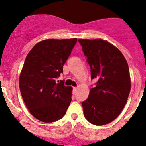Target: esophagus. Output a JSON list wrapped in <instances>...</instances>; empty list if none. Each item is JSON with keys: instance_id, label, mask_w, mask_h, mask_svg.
Segmentation results:
<instances>
[{"instance_id": "34e87169", "label": "esophagus", "mask_w": 146, "mask_h": 146, "mask_svg": "<svg viewBox=\"0 0 146 146\" xmlns=\"http://www.w3.org/2000/svg\"><path fill=\"white\" fill-rule=\"evenodd\" d=\"M77 88L76 87H74L73 88V94H75L76 93V91H77Z\"/></svg>"}]
</instances>
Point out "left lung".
<instances>
[{"mask_svg": "<svg viewBox=\"0 0 146 146\" xmlns=\"http://www.w3.org/2000/svg\"><path fill=\"white\" fill-rule=\"evenodd\" d=\"M91 79H96L88 97L82 102L83 114L94 125L114 121L124 108L131 89L129 69L123 54L102 39H79Z\"/></svg>", "mask_w": 146, "mask_h": 146, "instance_id": "left-lung-1", "label": "left lung"}]
</instances>
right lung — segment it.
I'll return each mask as SVG.
<instances>
[{
    "label": "right lung",
    "instance_id": "1",
    "mask_svg": "<svg viewBox=\"0 0 146 146\" xmlns=\"http://www.w3.org/2000/svg\"><path fill=\"white\" fill-rule=\"evenodd\" d=\"M77 38L46 39L31 49L20 76V89L33 117L45 123L64 116L72 101V88L56 79L69 57Z\"/></svg>",
    "mask_w": 146,
    "mask_h": 146
}]
</instances>
